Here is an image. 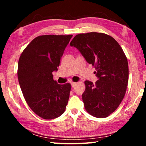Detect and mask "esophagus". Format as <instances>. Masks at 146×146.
Returning <instances> with one entry per match:
<instances>
[{"label":"esophagus","mask_w":146,"mask_h":146,"mask_svg":"<svg viewBox=\"0 0 146 146\" xmlns=\"http://www.w3.org/2000/svg\"><path fill=\"white\" fill-rule=\"evenodd\" d=\"M76 84H76V82H71V87L75 88Z\"/></svg>","instance_id":"34e87169"}]
</instances>
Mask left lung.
<instances>
[{
	"instance_id": "left-lung-1",
	"label": "left lung",
	"mask_w": 146,
	"mask_h": 146,
	"mask_svg": "<svg viewBox=\"0 0 146 146\" xmlns=\"http://www.w3.org/2000/svg\"><path fill=\"white\" fill-rule=\"evenodd\" d=\"M95 68L98 80H86L82 97L86 110L106 118L117 110L124 97L129 78L127 57L114 38L97 32L80 33L70 42Z\"/></svg>"
}]
</instances>
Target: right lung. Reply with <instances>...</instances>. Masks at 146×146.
<instances>
[{"mask_svg":"<svg viewBox=\"0 0 146 146\" xmlns=\"http://www.w3.org/2000/svg\"><path fill=\"white\" fill-rule=\"evenodd\" d=\"M73 35L38 36L24 49L18 63L17 75L22 92L31 110L46 120L65 111L71 86L58 84L53 71L58 70L64 49Z\"/></svg>","mask_w":146,"mask_h":146,"instance_id":"obj_1","label":"right lung"}]
</instances>
